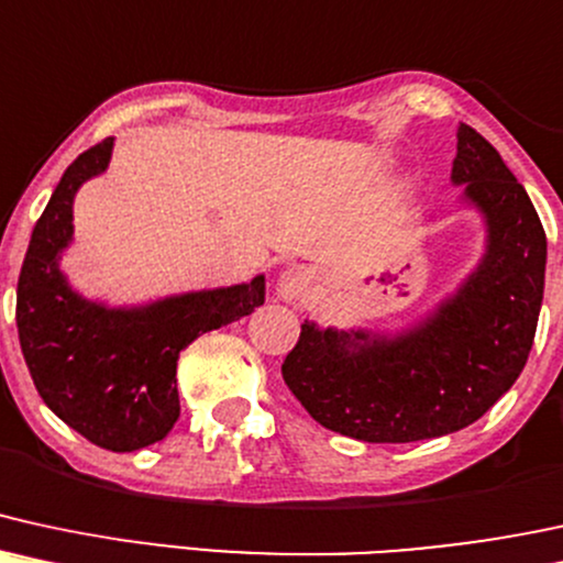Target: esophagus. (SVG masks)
Returning <instances> with one entry per match:
<instances>
[{"label": "esophagus", "mask_w": 563, "mask_h": 563, "mask_svg": "<svg viewBox=\"0 0 563 563\" xmlns=\"http://www.w3.org/2000/svg\"><path fill=\"white\" fill-rule=\"evenodd\" d=\"M310 284H313V274L302 266H292L279 276V295L284 300H300L308 295Z\"/></svg>", "instance_id": "obj_1"}]
</instances>
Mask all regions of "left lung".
<instances>
[{"label":"left lung","instance_id":"left-lung-1","mask_svg":"<svg viewBox=\"0 0 563 563\" xmlns=\"http://www.w3.org/2000/svg\"><path fill=\"white\" fill-rule=\"evenodd\" d=\"M453 184L485 216L487 253L438 313L395 340L302 323L282 376L321 427L363 442L442 438L490 411L530 358L548 253L538 210L466 123Z\"/></svg>","mask_w":563,"mask_h":563}]
</instances>
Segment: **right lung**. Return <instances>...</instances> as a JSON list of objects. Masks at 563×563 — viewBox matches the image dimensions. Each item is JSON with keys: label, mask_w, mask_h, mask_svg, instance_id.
Here are the masks:
<instances>
[{"label": "right lung", "mask_w": 563, "mask_h": 563, "mask_svg": "<svg viewBox=\"0 0 563 563\" xmlns=\"http://www.w3.org/2000/svg\"><path fill=\"white\" fill-rule=\"evenodd\" d=\"M112 136L81 152L59 178L20 268L15 321L25 366L49 411L104 451L131 453L163 440L181 413L178 353L261 308L266 279L131 310L73 292L57 266L73 236V197L108 168Z\"/></svg>", "instance_id": "obj_1"}]
</instances>
